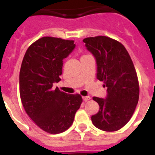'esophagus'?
Segmentation results:
<instances>
[{"label":"esophagus","instance_id":"34e87169","mask_svg":"<svg viewBox=\"0 0 155 155\" xmlns=\"http://www.w3.org/2000/svg\"><path fill=\"white\" fill-rule=\"evenodd\" d=\"M82 98H83V100H84V102H87V101L90 100L91 97H90V96H83V97H82Z\"/></svg>","mask_w":155,"mask_h":155}]
</instances>
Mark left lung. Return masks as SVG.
I'll return each mask as SVG.
<instances>
[{
  "label": "left lung",
  "instance_id": "1",
  "mask_svg": "<svg viewBox=\"0 0 155 155\" xmlns=\"http://www.w3.org/2000/svg\"><path fill=\"white\" fill-rule=\"evenodd\" d=\"M83 42L96 61L97 79L107 87L105 98H93L99 111L91 116V121L102 130H118L130 120L139 99V83L133 61L124 45L109 37H89Z\"/></svg>",
  "mask_w": 155,
  "mask_h": 155
}]
</instances>
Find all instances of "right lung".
Segmentation results:
<instances>
[{"label": "right lung", "mask_w": 155, "mask_h": 155, "mask_svg": "<svg viewBox=\"0 0 155 155\" xmlns=\"http://www.w3.org/2000/svg\"><path fill=\"white\" fill-rule=\"evenodd\" d=\"M74 40L42 37L31 45L25 54L19 74L23 107L38 127L49 134L68 130L80 108V94L53 89L61 80L63 60L74 50Z\"/></svg>", "instance_id": "obj_1"}]
</instances>
